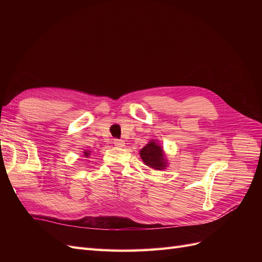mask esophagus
Instances as JSON below:
<instances>
[{"label":"esophagus","mask_w":262,"mask_h":262,"mask_svg":"<svg viewBox=\"0 0 262 262\" xmlns=\"http://www.w3.org/2000/svg\"><path fill=\"white\" fill-rule=\"evenodd\" d=\"M114 144L116 146H118V147H123L125 143H124V141H122V140H115L114 141Z\"/></svg>","instance_id":"34e87169"}]
</instances>
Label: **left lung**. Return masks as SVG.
<instances>
[{
    "label": "left lung",
    "instance_id": "8db88e82",
    "mask_svg": "<svg viewBox=\"0 0 262 262\" xmlns=\"http://www.w3.org/2000/svg\"><path fill=\"white\" fill-rule=\"evenodd\" d=\"M140 156L143 163L154 170H164L168 165L163 146L157 140H149L148 143L140 149Z\"/></svg>",
    "mask_w": 262,
    "mask_h": 262
}]
</instances>
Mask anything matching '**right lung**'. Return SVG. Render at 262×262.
I'll list each match as a JSON object with an SVG mask.
<instances>
[{
    "mask_svg": "<svg viewBox=\"0 0 262 262\" xmlns=\"http://www.w3.org/2000/svg\"><path fill=\"white\" fill-rule=\"evenodd\" d=\"M91 153H92V150H89V149H85L84 152H83V155H84V157H89L90 155H91Z\"/></svg>",
    "mask_w": 262,
    "mask_h": 262,
    "instance_id": "right-lung-1",
    "label": "right lung"
}]
</instances>
